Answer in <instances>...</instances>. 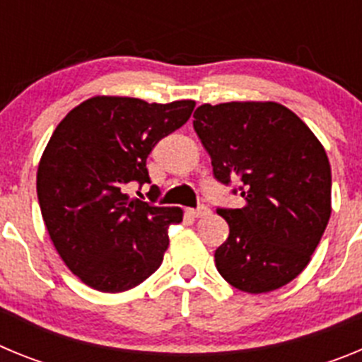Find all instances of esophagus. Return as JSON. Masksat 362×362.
<instances>
[{"label": "esophagus", "instance_id": "1", "mask_svg": "<svg viewBox=\"0 0 362 362\" xmlns=\"http://www.w3.org/2000/svg\"><path fill=\"white\" fill-rule=\"evenodd\" d=\"M209 212H210L209 206H204V204H199L197 209H188V216H192V217H203V216H206Z\"/></svg>", "mask_w": 362, "mask_h": 362}]
</instances>
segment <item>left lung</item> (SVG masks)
Wrapping results in <instances>:
<instances>
[{
    "label": "left lung",
    "mask_w": 362,
    "mask_h": 362,
    "mask_svg": "<svg viewBox=\"0 0 362 362\" xmlns=\"http://www.w3.org/2000/svg\"><path fill=\"white\" fill-rule=\"evenodd\" d=\"M194 130L214 177L235 181L245 199L243 209H217L230 226L214 255L217 272L248 293L288 284L310 263L332 214V170L321 141L274 101L204 103L194 112Z\"/></svg>",
    "instance_id": "obj_1"
}]
</instances>
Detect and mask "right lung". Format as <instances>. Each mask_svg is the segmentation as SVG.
Returning a JSON list of instances; mask_svg holds the SVG:
<instances>
[{"instance_id": "right-lung-1", "label": "right lung", "mask_w": 362, "mask_h": 362, "mask_svg": "<svg viewBox=\"0 0 362 362\" xmlns=\"http://www.w3.org/2000/svg\"><path fill=\"white\" fill-rule=\"evenodd\" d=\"M194 107L95 95L54 130L37 166L41 216L63 263L90 288L124 292L161 267L183 210L130 199L124 187L150 183L148 153Z\"/></svg>"}]
</instances>
